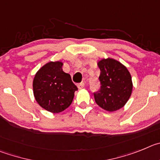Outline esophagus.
<instances>
[{"label":"esophagus","mask_w":160,"mask_h":160,"mask_svg":"<svg viewBox=\"0 0 160 160\" xmlns=\"http://www.w3.org/2000/svg\"><path fill=\"white\" fill-rule=\"evenodd\" d=\"M77 87H78L79 89H82L84 87V83H83V82H81V83H78V84H77Z\"/></svg>","instance_id":"1"}]
</instances>
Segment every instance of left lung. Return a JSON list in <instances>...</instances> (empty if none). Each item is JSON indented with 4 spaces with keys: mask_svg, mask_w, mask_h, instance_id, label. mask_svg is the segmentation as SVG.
<instances>
[{
    "mask_svg": "<svg viewBox=\"0 0 160 160\" xmlns=\"http://www.w3.org/2000/svg\"><path fill=\"white\" fill-rule=\"evenodd\" d=\"M100 70V90L94 94L95 101L103 110L116 112L128 101L132 92V76L126 66L113 58L97 61Z\"/></svg>",
    "mask_w": 160,
    "mask_h": 160,
    "instance_id": "left-lung-1",
    "label": "left lung"
}]
</instances>
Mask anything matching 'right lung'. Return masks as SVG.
I'll list each match as a JSON object with an SVG mask.
<instances>
[{
	"label": "right lung",
	"instance_id": "add662e5",
	"mask_svg": "<svg viewBox=\"0 0 160 160\" xmlns=\"http://www.w3.org/2000/svg\"><path fill=\"white\" fill-rule=\"evenodd\" d=\"M64 63L49 61L37 72L32 81L34 98L41 108L60 113L69 107L77 87L71 76L63 71Z\"/></svg>",
	"mask_w": 160,
	"mask_h": 160
}]
</instances>
